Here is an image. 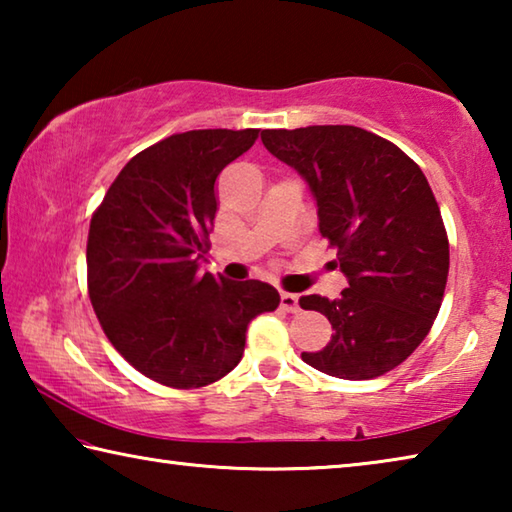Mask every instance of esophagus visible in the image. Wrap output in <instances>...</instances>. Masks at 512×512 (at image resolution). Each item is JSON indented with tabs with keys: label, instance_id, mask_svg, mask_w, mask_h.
Masks as SVG:
<instances>
[{
	"label": "esophagus",
	"instance_id": "esophagus-1",
	"mask_svg": "<svg viewBox=\"0 0 512 512\" xmlns=\"http://www.w3.org/2000/svg\"><path fill=\"white\" fill-rule=\"evenodd\" d=\"M300 298L296 296V293H287L282 291L280 293V305L284 311H289V314H296V311H300Z\"/></svg>",
	"mask_w": 512,
	"mask_h": 512
}]
</instances>
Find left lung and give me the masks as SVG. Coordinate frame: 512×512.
Segmentation results:
<instances>
[{
  "mask_svg": "<svg viewBox=\"0 0 512 512\" xmlns=\"http://www.w3.org/2000/svg\"><path fill=\"white\" fill-rule=\"evenodd\" d=\"M277 160L307 180L318 228L348 289L302 296L332 323V341L302 361L339 379H375L411 357L443 305L449 241L422 169L393 142L357 126L264 131Z\"/></svg>",
  "mask_w": 512,
  "mask_h": 512,
  "instance_id": "1",
  "label": "left lung"
}]
</instances>
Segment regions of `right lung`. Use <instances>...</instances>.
Masks as SVG:
<instances>
[{
	"label": "right lung",
	"mask_w": 512,
	"mask_h": 512,
	"mask_svg": "<svg viewBox=\"0 0 512 512\" xmlns=\"http://www.w3.org/2000/svg\"><path fill=\"white\" fill-rule=\"evenodd\" d=\"M259 128L187 131L119 171L92 214L88 291L108 341L144 377L171 388L219 381L244 354L255 316L280 293L259 280L201 273L216 214V176Z\"/></svg>",
	"instance_id": "1"
}]
</instances>
